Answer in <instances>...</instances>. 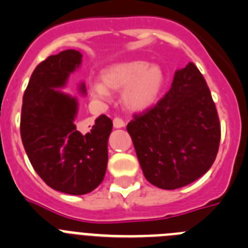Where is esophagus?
<instances>
[{"mask_svg":"<svg viewBox=\"0 0 248 248\" xmlns=\"http://www.w3.org/2000/svg\"><path fill=\"white\" fill-rule=\"evenodd\" d=\"M113 124H114V128H117V129L125 126V123H124V120H123L122 118H114Z\"/></svg>","mask_w":248,"mask_h":248,"instance_id":"obj_1","label":"esophagus"}]
</instances>
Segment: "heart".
Listing matches in <instances>:
<instances>
[{"mask_svg":"<svg viewBox=\"0 0 248 248\" xmlns=\"http://www.w3.org/2000/svg\"><path fill=\"white\" fill-rule=\"evenodd\" d=\"M102 80L89 85L91 95L98 100L111 99V91H123L122 100L131 111L151 108L159 99L165 84V74L159 65L145 61H130L113 64L102 72Z\"/></svg>","mask_w":248,"mask_h":248,"instance_id":"heart-1","label":"heart"}]
</instances>
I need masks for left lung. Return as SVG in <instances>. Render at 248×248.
Wrapping results in <instances>:
<instances>
[{
  "mask_svg": "<svg viewBox=\"0 0 248 248\" xmlns=\"http://www.w3.org/2000/svg\"><path fill=\"white\" fill-rule=\"evenodd\" d=\"M146 180L175 190L202 176L214 164L220 120L205 78L194 63L175 72L171 88L126 125Z\"/></svg>",
  "mask_w": 248,
  "mask_h": 248,
  "instance_id": "left-lung-1",
  "label": "left lung"
}]
</instances>
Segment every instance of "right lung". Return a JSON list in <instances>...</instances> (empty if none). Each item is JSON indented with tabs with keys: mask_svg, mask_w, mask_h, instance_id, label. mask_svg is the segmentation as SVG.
<instances>
[{
	"mask_svg": "<svg viewBox=\"0 0 248 248\" xmlns=\"http://www.w3.org/2000/svg\"><path fill=\"white\" fill-rule=\"evenodd\" d=\"M82 53L63 50L39 63L23 94L21 138L31 164L49 187L69 195L93 191L104 179L113 122L102 114L87 134L77 129L78 99L64 93ZM78 91L87 94L84 83Z\"/></svg>",
	"mask_w": 248,
	"mask_h": 248,
	"instance_id": "obj_1",
	"label": "right lung"
}]
</instances>
